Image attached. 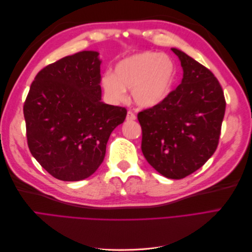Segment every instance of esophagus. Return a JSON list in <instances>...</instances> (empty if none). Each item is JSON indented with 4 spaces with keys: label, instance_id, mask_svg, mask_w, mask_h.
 <instances>
[{
    "label": "esophagus",
    "instance_id": "esophagus-1",
    "mask_svg": "<svg viewBox=\"0 0 252 252\" xmlns=\"http://www.w3.org/2000/svg\"><path fill=\"white\" fill-rule=\"evenodd\" d=\"M135 119H136V117H135V114L132 111H128L127 112V117H126L127 121H134Z\"/></svg>",
    "mask_w": 252,
    "mask_h": 252
}]
</instances>
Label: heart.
<instances>
[{"mask_svg": "<svg viewBox=\"0 0 252 252\" xmlns=\"http://www.w3.org/2000/svg\"><path fill=\"white\" fill-rule=\"evenodd\" d=\"M175 79L174 61L167 55L148 50L121 60L114 68V74L107 72L103 75L102 86L112 102L123 101L125 89H130L136 104L152 107L169 94Z\"/></svg>", "mask_w": 252, "mask_h": 252, "instance_id": "b5f03b06", "label": "heart"}]
</instances>
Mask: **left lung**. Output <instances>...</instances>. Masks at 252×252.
Instances as JSON below:
<instances>
[{
	"label": "left lung",
	"instance_id": "obj_1",
	"mask_svg": "<svg viewBox=\"0 0 252 252\" xmlns=\"http://www.w3.org/2000/svg\"><path fill=\"white\" fill-rule=\"evenodd\" d=\"M183 80L164 100L138 113L142 152L154 168L168 179L193 173L217 150L226 101L222 86L208 68L183 51Z\"/></svg>",
	"mask_w": 252,
	"mask_h": 252
}]
</instances>
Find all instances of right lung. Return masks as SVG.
<instances>
[{
  "mask_svg": "<svg viewBox=\"0 0 252 252\" xmlns=\"http://www.w3.org/2000/svg\"><path fill=\"white\" fill-rule=\"evenodd\" d=\"M97 56L80 51L44 67L23 107L30 152L61 181H80L94 173L112 130L126 118L125 107L101 102Z\"/></svg>",
  "mask_w": 252,
  "mask_h": 252,
  "instance_id": "obj_1",
  "label": "right lung"
}]
</instances>
